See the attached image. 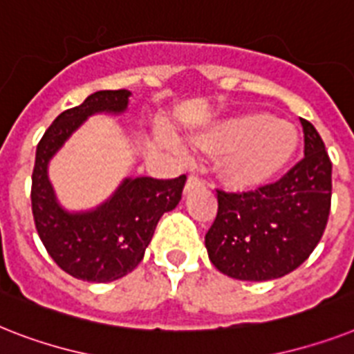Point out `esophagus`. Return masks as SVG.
<instances>
[{"mask_svg":"<svg viewBox=\"0 0 354 354\" xmlns=\"http://www.w3.org/2000/svg\"><path fill=\"white\" fill-rule=\"evenodd\" d=\"M203 185V182L202 180H200V178L198 176H189L187 178V183H185V194L187 192H191L192 189H196V187H202Z\"/></svg>","mask_w":354,"mask_h":354,"instance_id":"1","label":"esophagus"}]
</instances>
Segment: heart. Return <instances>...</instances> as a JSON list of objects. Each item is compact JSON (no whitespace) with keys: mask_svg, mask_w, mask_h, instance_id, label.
<instances>
[{"mask_svg":"<svg viewBox=\"0 0 354 354\" xmlns=\"http://www.w3.org/2000/svg\"><path fill=\"white\" fill-rule=\"evenodd\" d=\"M209 152H225L220 176L234 189H257L277 178L292 162L300 134L292 123L269 112H242L218 120L194 138Z\"/></svg>","mask_w":354,"mask_h":354,"instance_id":"1","label":"heart"}]
</instances>
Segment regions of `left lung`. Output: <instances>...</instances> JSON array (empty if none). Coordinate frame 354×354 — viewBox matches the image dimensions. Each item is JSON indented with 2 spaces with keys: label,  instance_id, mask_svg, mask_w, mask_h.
I'll return each mask as SVG.
<instances>
[{
  "label": "left lung",
  "instance_id": "1",
  "mask_svg": "<svg viewBox=\"0 0 354 354\" xmlns=\"http://www.w3.org/2000/svg\"><path fill=\"white\" fill-rule=\"evenodd\" d=\"M304 160L271 185L242 194L218 191V214L205 234L209 260L236 280L267 281L295 271L320 242L331 211L333 163L307 120Z\"/></svg>",
  "mask_w": 354,
  "mask_h": 354
}]
</instances>
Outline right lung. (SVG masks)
Wrapping results in <instances>:
<instances>
[{
	"instance_id": "obj_1",
	"label": "right lung",
	"mask_w": 354,
	"mask_h": 354,
	"mask_svg": "<svg viewBox=\"0 0 354 354\" xmlns=\"http://www.w3.org/2000/svg\"><path fill=\"white\" fill-rule=\"evenodd\" d=\"M129 91H97L77 107L62 112L37 143L32 172V214L36 231L57 266L71 277L107 283L143 260L163 212L182 200L187 178H123L116 191L94 209L68 211L59 203L48 178V163L83 123L94 114L122 116Z\"/></svg>"
}]
</instances>
